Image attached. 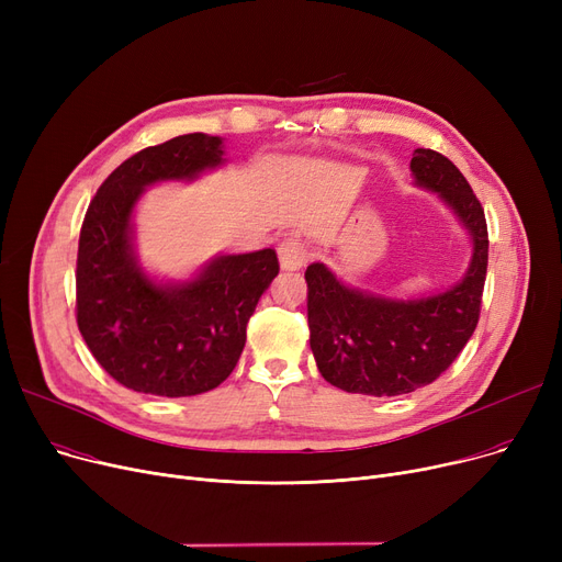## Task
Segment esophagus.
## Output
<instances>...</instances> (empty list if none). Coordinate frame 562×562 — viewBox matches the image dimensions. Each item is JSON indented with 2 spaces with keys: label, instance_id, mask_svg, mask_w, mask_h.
Listing matches in <instances>:
<instances>
[{
  "label": "esophagus",
  "instance_id": "obj_1",
  "mask_svg": "<svg viewBox=\"0 0 562 562\" xmlns=\"http://www.w3.org/2000/svg\"><path fill=\"white\" fill-rule=\"evenodd\" d=\"M278 255H280L282 269L299 271V269H303L312 252H310V246L301 239V236H286V239L278 248Z\"/></svg>",
  "mask_w": 562,
  "mask_h": 562
}]
</instances>
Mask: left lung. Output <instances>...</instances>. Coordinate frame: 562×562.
<instances>
[{
	"instance_id": "8db88e82",
	"label": "left lung",
	"mask_w": 562,
	"mask_h": 562,
	"mask_svg": "<svg viewBox=\"0 0 562 562\" xmlns=\"http://www.w3.org/2000/svg\"><path fill=\"white\" fill-rule=\"evenodd\" d=\"M415 184L445 200L469 232L464 278L426 299L396 301L352 289L326 263H310L307 326L321 375L348 394L398 396L430 385L474 335L487 273V223L464 175L426 147L412 155Z\"/></svg>"
}]
</instances>
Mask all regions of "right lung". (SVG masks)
Instances as JSON below:
<instances>
[{
    "mask_svg": "<svg viewBox=\"0 0 562 562\" xmlns=\"http://www.w3.org/2000/svg\"><path fill=\"white\" fill-rule=\"evenodd\" d=\"M223 138L184 134L117 166L88 204L77 252V326L100 367L127 390L182 398L218 387L246 326L280 271L273 248L221 255L187 282H157L134 252L132 214L157 182L218 168Z\"/></svg>",
    "mask_w": 562,
    "mask_h": 562,
    "instance_id": "add662e5",
    "label": "right lung"
}]
</instances>
